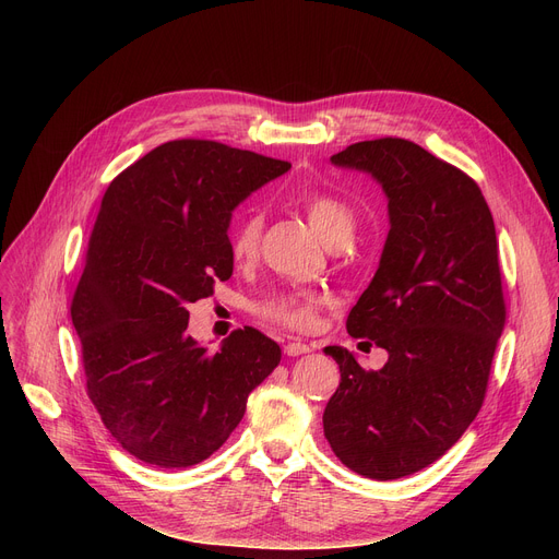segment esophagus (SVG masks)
<instances>
[{"mask_svg":"<svg viewBox=\"0 0 559 559\" xmlns=\"http://www.w3.org/2000/svg\"><path fill=\"white\" fill-rule=\"evenodd\" d=\"M283 350H285V354L287 356H292V358H297V356H304V354H308V350H310V346L306 344V342H287L285 346H283Z\"/></svg>","mask_w":559,"mask_h":559,"instance_id":"34e87169","label":"esophagus"}]
</instances>
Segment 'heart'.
Returning <instances> with one entry per match:
<instances>
[{
	"mask_svg": "<svg viewBox=\"0 0 559 559\" xmlns=\"http://www.w3.org/2000/svg\"><path fill=\"white\" fill-rule=\"evenodd\" d=\"M301 209L312 230L317 233V238L324 245H331L342 235L354 233V213L333 194L310 192L301 199ZM260 235L262 213L258 209L245 211L230 233V255L235 260H251L258 253ZM321 306H324V299L312 295V292H274V295L260 301L258 312L281 326L308 331L314 326Z\"/></svg>",
	"mask_w": 559,
	"mask_h": 559,
	"instance_id": "b5f03b06",
	"label": "heart"
}]
</instances>
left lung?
<instances>
[{
	"instance_id": "left-lung-1",
	"label": "left lung",
	"mask_w": 559,
	"mask_h": 559,
	"mask_svg": "<svg viewBox=\"0 0 559 559\" xmlns=\"http://www.w3.org/2000/svg\"><path fill=\"white\" fill-rule=\"evenodd\" d=\"M331 160L388 194L383 255L346 331L390 358L367 371L346 348H324L342 373L324 435L350 472L396 480L442 457L485 401L506 326L496 228L472 176L415 142L365 140Z\"/></svg>"
}]
</instances>
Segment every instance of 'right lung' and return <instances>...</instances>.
Masks as SVG:
<instances>
[{"label":"right lung","mask_w":559,"mask_h":559,"mask_svg":"<svg viewBox=\"0 0 559 559\" xmlns=\"http://www.w3.org/2000/svg\"><path fill=\"white\" fill-rule=\"evenodd\" d=\"M292 165L215 140H171L110 181L72 299L85 390L133 457L183 468L211 457L281 362L260 331L217 350L188 335V306L228 281L235 205Z\"/></svg>","instance_id":"right-lung-1"}]
</instances>
